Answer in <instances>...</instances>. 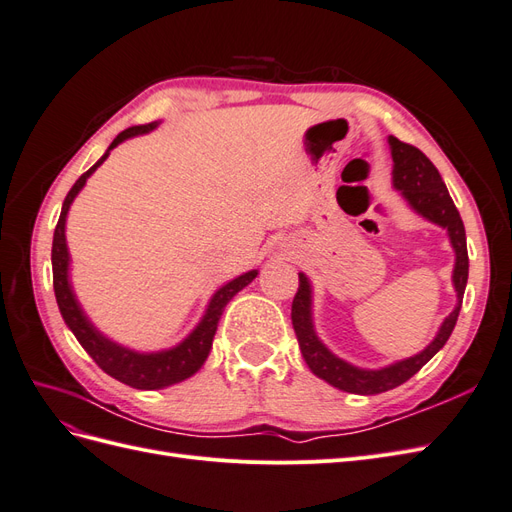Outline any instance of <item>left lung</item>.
Returning <instances> with one entry per match:
<instances>
[{
	"label": "left lung",
	"instance_id": "1",
	"mask_svg": "<svg viewBox=\"0 0 512 512\" xmlns=\"http://www.w3.org/2000/svg\"><path fill=\"white\" fill-rule=\"evenodd\" d=\"M389 147L393 158V188L406 198L410 209H414L421 218L446 228L448 232V239H451L455 252L453 286L457 292V305L444 318L436 337L431 339V344L425 350L410 356V359L380 369H363L339 359L337 354L322 344V339L316 335L312 318V284H309V277L305 273H299V290L294 294L290 316L303 359L318 378L329 382L339 391L356 395H378L410 380L448 342V337H451L455 329L463 292H466L468 284L466 228H463L461 215L446 190L438 168L431 164L421 149L401 143L395 136H389Z\"/></svg>",
	"mask_w": 512,
	"mask_h": 512
}]
</instances>
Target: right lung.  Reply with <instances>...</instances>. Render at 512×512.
<instances>
[{"mask_svg":"<svg viewBox=\"0 0 512 512\" xmlns=\"http://www.w3.org/2000/svg\"><path fill=\"white\" fill-rule=\"evenodd\" d=\"M158 126L160 121H151V123H145V126H134L117 134L115 141L104 151V156L72 185V190L64 200V207H61L59 222L55 226L53 252H51L55 299L59 305L61 318L66 320L68 329L74 333L76 339H79V344L87 350V354L98 363L102 371H106V374L113 376L115 380L132 386V389H141V391L166 389L170 384H177V382H183L185 378L194 376L196 371L203 367V363L207 361V356L211 352L213 335L218 331V322L222 318L226 303L258 275V269H252L215 290L213 297L209 299L203 318H200V322L192 329V333L177 346L166 348V350L138 352V350L121 346L113 342V339H108L104 333H100L94 327V322L87 318L70 284V252L66 243V218H68L70 205L85 188L87 179L96 173V168L111 156V151L117 145L128 141L132 136L156 130Z\"/></svg>","mask_w":512,"mask_h":512,"instance_id":"add662e5","label":"right lung"}]
</instances>
